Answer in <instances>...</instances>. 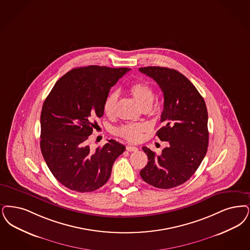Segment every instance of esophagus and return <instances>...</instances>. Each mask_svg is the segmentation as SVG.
<instances>
[{
    "label": "esophagus",
    "instance_id": "34e87169",
    "mask_svg": "<svg viewBox=\"0 0 250 250\" xmlns=\"http://www.w3.org/2000/svg\"><path fill=\"white\" fill-rule=\"evenodd\" d=\"M126 150H128V151H137L138 150V148L137 147H135V146H126Z\"/></svg>",
    "mask_w": 250,
    "mask_h": 250
}]
</instances>
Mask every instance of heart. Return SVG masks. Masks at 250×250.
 Segmentation results:
<instances>
[{
    "label": "heart",
    "mask_w": 250,
    "mask_h": 250,
    "mask_svg": "<svg viewBox=\"0 0 250 250\" xmlns=\"http://www.w3.org/2000/svg\"><path fill=\"white\" fill-rule=\"evenodd\" d=\"M130 94L137 100L142 109L150 108L155 100V93L152 86L146 82L137 81L134 82L129 87ZM118 101V93L111 92L104 102L103 110L108 116H113L116 110ZM147 129V125L144 124H127L122 125L118 129L121 137L129 141H138L141 138L142 132Z\"/></svg>",
    "instance_id": "heart-1"
}]
</instances>
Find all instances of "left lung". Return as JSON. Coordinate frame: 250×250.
<instances>
[{
  "label": "left lung",
  "instance_id": "left-lung-1",
  "mask_svg": "<svg viewBox=\"0 0 250 250\" xmlns=\"http://www.w3.org/2000/svg\"><path fill=\"white\" fill-rule=\"evenodd\" d=\"M155 81L164 93V126L156 132L168 147L160 155L142 147L148 156L140 177L151 186L170 189L183 184L194 174L208 146V110L195 86L180 71L164 67L140 68Z\"/></svg>",
  "mask_w": 250,
  "mask_h": 250
}]
</instances>
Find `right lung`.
<instances>
[{"instance_id": "obj_1", "label": "right lung", "mask_w": 250, "mask_h": 250, "mask_svg": "<svg viewBox=\"0 0 250 250\" xmlns=\"http://www.w3.org/2000/svg\"><path fill=\"white\" fill-rule=\"evenodd\" d=\"M130 69L91 65L63 75L41 112L40 147L52 174L70 190H98L110 179L125 147L114 140L91 150L87 140L102 117L110 89Z\"/></svg>"}]
</instances>
